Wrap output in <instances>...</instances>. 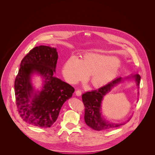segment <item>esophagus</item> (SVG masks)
<instances>
[{"label": "esophagus", "instance_id": "esophagus-1", "mask_svg": "<svg viewBox=\"0 0 155 155\" xmlns=\"http://www.w3.org/2000/svg\"><path fill=\"white\" fill-rule=\"evenodd\" d=\"M75 94L77 96H80L81 95V91L80 90H76Z\"/></svg>", "mask_w": 155, "mask_h": 155}]
</instances>
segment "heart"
Segmentation results:
<instances>
[{"mask_svg": "<svg viewBox=\"0 0 155 155\" xmlns=\"http://www.w3.org/2000/svg\"><path fill=\"white\" fill-rule=\"evenodd\" d=\"M119 67V61L112 56L96 53H88L79 61L75 57L69 58L62 68L64 78L75 84L90 75L93 87L104 86L115 77Z\"/></svg>", "mask_w": 155, "mask_h": 155, "instance_id": "obj_1", "label": "heart"}]
</instances>
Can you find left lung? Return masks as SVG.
Listing matches in <instances>:
<instances>
[{
  "label": "left lung",
  "instance_id": "obj_1",
  "mask_svg": "<svg viewBox=\"0 0 155 155\" xmlns=\"http://www.w3.org/2000/svg\"><path fill=\"white\" fill-rule=\"evenodd\" d=\"M131 78L134 80L138 88L141 77L138 74H136L125 78L122 77L117 78L99 89L87 91L82 94V101L85 107L84 119L87 125L90 128L97 131L107 130L116 128L125 124V122H110L104 119L101 112V103L104 96L110 92L114 87L124 81V80H130Z\"/></svg>",
  "mask_w": 155,
  "mask_h": 155
}]
</instances>
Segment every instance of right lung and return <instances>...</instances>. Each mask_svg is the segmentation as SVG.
<instances>
[{"instance_id": "obj_1", "label": "right lung", "mask_w": 155, "mask_h": 155, "mask_svg": "<svg viewBox=\"0 0 155 155\" xmlns=\"http://www.w3.org/2000/svg\"><path fill=\"white\" fill-rule=\"evenodd\" d=\"M58 59L57 49L46 46L34 48L22 59L15 80V94L21 118L30 125L50 127L57 120L64 103L75 90L69 84L54 76ZM43 79L41 91H36L32 77Z\"/></svg>"}]
</instances>
